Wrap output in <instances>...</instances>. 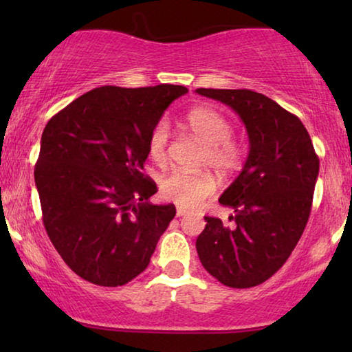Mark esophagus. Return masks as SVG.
<instances>
[{
  "mask_svg": "<svg viewBox=\"0 0 352 352\" xmlns=\"http://www.w3.org/2000/svg\"><path fill=\"white\" fill-rule=\"evenodd\" d=\"M187 214V210H184V208H177L176 210V216L177 218H181V216H186Z\"/></svg>",
  "mask_w": 352,
  "mask_h": 352,
  "instance_id": "esophagus-1",
  "label": "esophagus"
}]
</instances>
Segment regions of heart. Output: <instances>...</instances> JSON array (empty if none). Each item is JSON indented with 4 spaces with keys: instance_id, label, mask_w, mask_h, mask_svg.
Segmentation results:
<instances>
[{
    "instance_id": "1",
    "label": "heart",
    "mask_w": 352,
    "mask_h": 352,
    "mask_svg": "<svg viewBox=\"0 0 352 352\" xmlns=\"http://www.w3.org/2000/svg\"><path fill=\"white\" fill-rule=\"evenodd\" d=\"M186 126L205 144L201 162L226 177L237 170L242 163V148L232 136V124L223 113L213 107H195L186 115ZM170 133L166 123H157L147 139V153L157 165H163L168 158ZM214 179L206 173L173 171L160 182V194L166 201L179 208L190 210L204 204L214 192Z\"/></svg>"
}]
</instances>
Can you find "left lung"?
I'll use <instances>...</instances> for the list:
<instances>
[{
	"instance_id": "left-lung-1",
	"label": "left lung",
	"mask_w": 352,
	"mask_h": 352,
	"mask_svg": "<svg viewBox=\"0 0 352 352\" xmlns=\"http://www.w3.org/2000/svg\"><path fill=\"white\" fill-rule=\"evenodd\" d=\"M229 105L248 133L243 170L219 204L234 210L226 226L205 216L197 253L211 276L232 288L266 282L283 266L311 214L319 176L309 133L301 120L267 96L250 89H195Z\"/></svg>"
}]
</instances>
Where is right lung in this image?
I'll return each instance as SVG.
<instances>
[{
	"instance_id": "right-lung-1",
	"label": "right lung",
	"mask_w": 352,
	"mask_h": 352,
	"mask_svg": "<svg viewBox=\"0 0 352 352\" xmlns=\"http://www.w3.org/2000/svg\"><path fill=\"white\" fill-rule=\"evenodd\" d=\"M186 93L177 85L100 86L47 122L35 165L43 224L85 280L124 285L151 263L176 208L148 204L157 184L142 173L147 139Z\"/></svg>"
}]
</instances>
